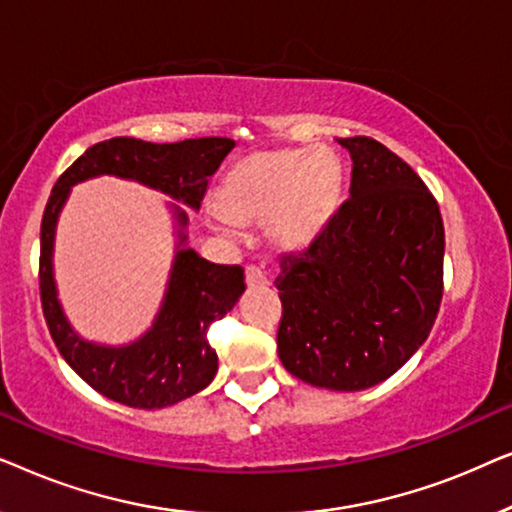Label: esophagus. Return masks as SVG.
Listing matches in <instances>:
<instances>
[{"instance_id": "34e87169", "label": "esophagus", "mask_w": 512, "mask_h": 512, "mask_svg": "<svg viewBox=\"0 0 512 512\" xmlns=\"http://www.w3.org/2000/svg\"><path fill=\"white\" fill-rule=\"evenodd\" d=\"M247 284L251 289H258V286H268L270 279L258 265H247Z\"/></svg>"}]
</instances>
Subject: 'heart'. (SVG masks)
<instances>
[{
  "label": "heart",
  "mask_w": 512,
  "mask_h": 512,
  "mask_svg": "<svg viewBox=\"0 0 512 512\" xmlns=\"http://www.w3.org/2000/svg\"><path fill=\"white\" fill-rule=\"evenodd\" d=\"M340 186V163L326 151L254 153L228 172L214 219L226 233H235V221L270 216L275 240L305 247L333 216Z\"/></svg>",
  "instance_id": "heart-1"
}]
</instances>
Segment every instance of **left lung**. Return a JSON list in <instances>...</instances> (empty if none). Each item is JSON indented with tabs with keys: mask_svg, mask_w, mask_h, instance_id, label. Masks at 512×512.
I'll use <instances>...</instances> for the list:
<instances>
[{
	"mask_svg": "<svg viewBox=\"0 0 512 512\" xmlns=\"http://www.w3.org/2000/svg\"><path fill=\"white\" fill-rule=\"evenodd\" d=\"M352 156L349 198L303 254L282 256L277 352L312 387L361 391L429 338L443 298L445 228L412 167L370 137Z\"/></svg>",
	"mask_w": 512,
	"mask_h": 512,
	"instance_id": "1",
	"label": "left lung"
}]
</instances>
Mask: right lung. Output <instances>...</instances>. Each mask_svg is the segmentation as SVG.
<instances>
[{"label":"right lung","instance_id":"add662e5","mask_svg":"<svg viewBox=\"0 0 512 512\" xmlns=\"http://www.w3.org/2000/svg\"><path fill=\"white\" fill-rule=\"evenodd\" d=\"M233 146L235 142L228 137L184 139L174 144L114 137L90 146L55 181L41 219V307L62 359L81 380L111 401L156 410L205 389L219 370V356L209 345L207 331L216 319L233 310L247 289L244 270L240 265L209 263L198 251L188 249V216L179 205H170L179 226V242L153 326L139 340L121 347L83 340L62 312L53 277L55 226L69 191L79 181L114 174L156 188L191 209H200L209 177L219 170Z\"/></svg>","mask_w":512,"mask_h":512}]
</instances>
